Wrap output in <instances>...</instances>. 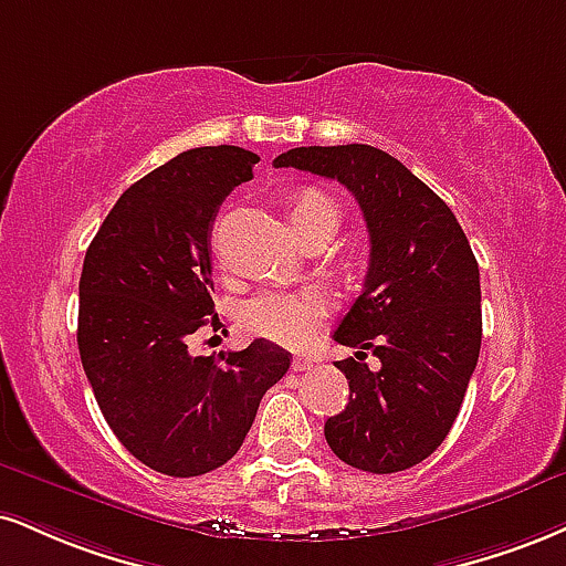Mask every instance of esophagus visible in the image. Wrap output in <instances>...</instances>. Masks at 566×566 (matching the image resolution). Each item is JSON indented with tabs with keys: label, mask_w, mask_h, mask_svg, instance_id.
<instances>
[{
	"label": "esophagus",
	"mask_w": 566,
	"mask_h": 566,
	"mask_svg": "<svg viewBox=\"0 0 566 566\" xmlns=\"http://www.w3.org/2000/svg\"><path fill=\"white\" fill-rule=\"evenodd\" d=\"M292 369H295V371H308V369H313V360L295 356V358H292Z\"/></svg>",
	"instance_id": "1"
}]
</instances>
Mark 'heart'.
I'll use <instances>...</instances> for the list:
<instances>
[{"mask_svg": "<svg viewBox=\"0 0 566 566\" xmlns=\"http://www.w3.org/2000/svg\"><path fill=\"white\" fill-rule=\"evenodd\" d=\"M290 218L295 234L316 221L339 223V208L332 197L305 189L292 200ZM324 301L313 290H265L242 305L240 322L250 335L287 348H301L316 335L324 318Z\"/></svg>", "mask_w": 566, "mask_h": 566, "instance_id": "1", "label": "heart"}]
</instances>
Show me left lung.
Returning a JSON list of instances; mask_svg holds the SVG:
<instances>
[{"mask_svg":"<svg viewBox=\"0 0 566 566\" xmlns=\"http://www.w3.org/2000/svg\"><path fill=\"white\" fill-rule=\"evenodd\" d=\"M337 179L369 229L364 292L335 329L356 356L335 360L350 387L324 438L374 474L417 467L451 432L480 358V269L453 210L371 145L295 147L274 160ZM371 352L377 367L365 364Z\"/></svg>","mask_w":566,"mask_h":566,"instance_id":"left-lung-1","label":"left lung"}]
</instances>
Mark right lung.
<instances>
[{"mask_svg":"<svg viewBox=\"0 0 566 566\" xmlns=\"http://www.w3.org/2000/svg\"><path fill=\"white\" fill-rule=\"evenodd\" d=\"M258 155L195 147L118 197L88 244L78 282V353L115 438L168 478L213 472L240 451L261 398L290 369L269 339L192 356L213 326L210 231L218 206L253 179ZM211 318L208 319L207 316Z\"/></svg>","mask_w":566,"mask_h":566,"instance_id":"add662e5","label":"right lung"}]
</instances>
